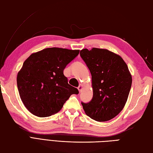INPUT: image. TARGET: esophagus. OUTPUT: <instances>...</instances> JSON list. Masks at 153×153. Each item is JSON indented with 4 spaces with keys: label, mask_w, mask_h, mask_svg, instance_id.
<instances>
[{
    "label": "esophagus",
    "mask_w": 153,
    "mask_h": 153,
    "mask_svg": "<svg viewBox=\"0 0 153 153\" xmlns=\"http://www.w3.org/2000/svg\"><path fill=\"white\" fill-rule=\"evenodd\" d=\"M77 89H78L79 91V92H81V91H82V90L83 89V86L82 85H79V87H77Z\"/></svg>",
    "instance_id": "esophagus-1"
}]
</instances>
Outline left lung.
Returning a JSON list of instances; mask_svg holds the SVG:
<instances>
[{
    "label": "left lung",
    "instance_id": "8db88e82",
    "mask_svg": "<svg viewBox=\"0 0 153 153\" xmlns=\"http://www.w3.org/2000/svg\"><path fill=\"white\" fill-rule=\"evenodd\" d=\"M80 56L91 74L93 92L89 103L82 102L86 114L98 122L114 118L124 107L132 77L123 58L104 48H83Z\"/></svg>",
    "mask_w": 153,
    "mask_h": 153
}]
</instances>
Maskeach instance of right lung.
<instances>
[{"label": "right lung", "instance_id": "right-lung-1", "mask_svg": "<svg viewBox=\"0 0 153 153\" xmlns=\"http://www.w3.org/2000/svg\"><path fill=\"white\" fill-rule=\"evenodd\" d=\"M79 50L47 48L31 54L17 75L18 89L22 102L38 117L57 113L77 89L68 83L64 69Z\"/></svg>", "mask_w": 153, "mask_h": 153}]
</instances>
